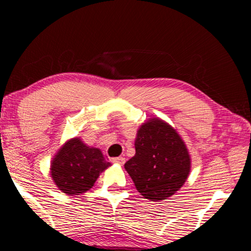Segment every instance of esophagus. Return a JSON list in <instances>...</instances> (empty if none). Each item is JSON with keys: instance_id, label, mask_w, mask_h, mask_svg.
I'll use <instances>...</instances> for the list:
<instances>
[{"instance_id": "1", "label": "esophagus", "mask_w": 251, "mask_h": 251, "mask_svg": "<svg viewBox=\"0 0 251 251\" xmlns=\"http://www.w3.org/2000/svg\"><path fill=\"white\" fill-rule=\"evenodd\" d=\"M112 162L116 163V164H119V165H124L126 162V159H125V157H117V158H113V159H112Z\"/></svg>"}]
</instances>
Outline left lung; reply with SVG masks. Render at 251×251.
I'll list each match as a JSON object with an SVG mask.
<instances>
[{"mask_svg": "<svg viewBox=\"0 0 251 251\" xmlns=\"http://www.w3.org/2000/svg\"><path fill=\"white\" fill-rule=\"evenodd\" d=\"M135 154L125 163L135 189L146 200H168L184 185L191 171V157L177 129L160 118L140 125Z\"/></svg>", "mask_w": 251, "mask_h": 251, "instance_id": "8db88e82", "label": "left lung"}]
</instances>
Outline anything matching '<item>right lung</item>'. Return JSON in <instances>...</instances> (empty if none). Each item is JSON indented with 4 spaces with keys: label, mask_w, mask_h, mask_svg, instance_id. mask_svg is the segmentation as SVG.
<instances>
[{
    "label": "right lung",
    "mask_w": 251,
    "mask_h": 251,
    "mask_svg": "<svg viewBox=\"0 0 251 251\" xmlns=\"http://www.w3.org/2000/svg\"><path fill=\"white\" fill-rule=\"evenodd\" d=\"M111 165L101 150L76 137L57 150L50 162V177L63 194L77 196L93 188L100 174Z\"/></svg>",
    "instance_id": "1"
}]
</instances>
